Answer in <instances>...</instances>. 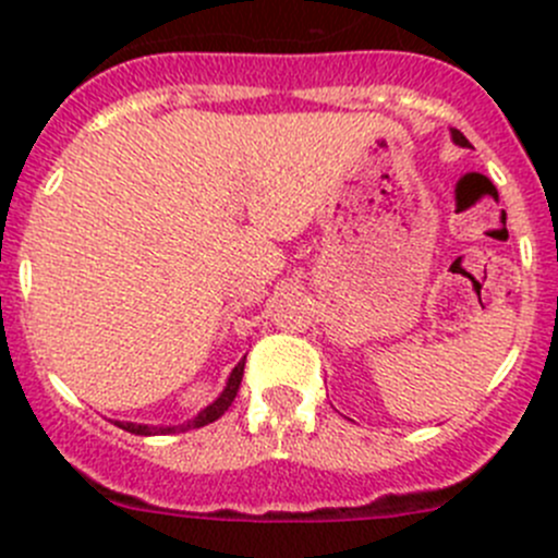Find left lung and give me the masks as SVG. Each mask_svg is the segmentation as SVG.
<instances>
[{
  "label": "left lung",
  "instance_id": "left-lung-1",
  "mask_svg": "<svg viewBox=\"0 0 558 558\" xmlns=\"http://www.w3.org/2000/svg\"><path fill=\"white\" fill-rule=\"evenodd\" d=\"M451 137H453V143H456V145H461V148H470V140H466L464 134L459 132V129H453V132H451Z\"/></svg>",
  "mask_w": 558,
  "mask_h": 558
}]
</instances>
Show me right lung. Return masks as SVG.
I'll return each instance as SVG.
<instances>
[{"label":"right lung","instance_id":"add662e5","mask_svg":"<svg viewBox=\"0 0 558 558\" xmlns=\"http://www.w3.org/2000/svg\"><path fill=\"white\" fill-rule=\"evenodd\" d=\"M243 369H245V359L238 364V367L232 369V375H229V384H227V388H223L221 397H218L216 402L210 404V408L202 410V413L196 415L194 421H189V424H183V426H145V424H121V421H118V426H121V429H126V432H132V435L150 437V435H174V432H189V429H199V426L213 424V421H218L223 413H227L229 404H232L234 397H238L240 380H243Z\"/></svg>","mask_w":558,"mask_h":558}]
</instances>
